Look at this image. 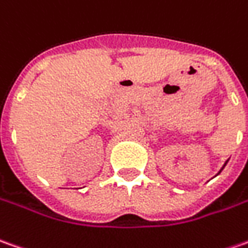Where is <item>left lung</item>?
<instances>
[{"label":"left lung","mask_w":248,"mask_h":248,"mask_svg":"<svg viewBox=\"0 0 248 248\" xmlns=\"http://www.w3.org/2000/svg\"><path fill=\"white\" fill-rule=\"evenodd\" d=\"M225 164H227V162H225ZM224 167H225V165H224ZM224 167L221 168V170H222V169H224ZM221 170H220V172H221ZM220 172H218V173H220ZM218 173H217V174H218Z\"/></svg>","instance_id":"8db88e82"}]
</instances>
